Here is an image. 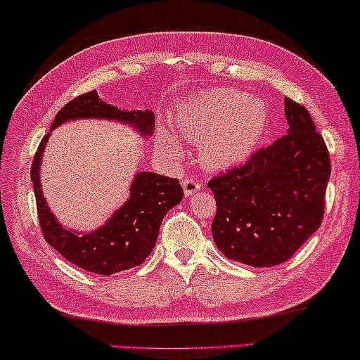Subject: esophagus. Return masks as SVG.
<instances>
[{
  "mask_svg": "<svg viewBox=\"0 0 360 360\" xmlns=\"http://www.w3.org/2000/svg\"><path fill=\"white\" fill-rule=\"evenodd\" d=\"M181 185H184V191H185L186 197H191V195H195L197 191L203 188V185L200 184V181L193 180V179H188V176H185V179L181 180Z\"/></svg>",
  "mask_w": 360,
  "mask_h": 360,
  "instance_id": "esophagus-1",
  "label": "esophagus"
}]
</instances>
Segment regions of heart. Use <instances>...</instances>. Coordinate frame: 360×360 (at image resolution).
Segmentation results:
<instances>
[{"instance_id":"b5f03b06","label":"heart","mask_w":360,"mask_h":360,"mask_svg":"<svg viewBox=\"0 0 360 360\" xmlns=\"http://www.w3.org/2000/svg\"><path fill=\"white\" fill-rule=\"evenodd\" d=\"M268 107L258 97L233 89H218L181 107L179 130L190 142H200V158L210 169H230L245 162L263 139ZM158 148L170 162L184 157L179 140L158 134Z\"/></svg>"}]
</instances>
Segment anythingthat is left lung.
<instances>
[{
  "instance_id": "1",
  "label": "left lung",
  "mask_w": 360,
  "mask_h": 360,
  "mask_svg": "<svg viewBox=\"0 0 360 360\" xmlns=\"http://www.w3.org/2000/svg\"><path fill=\"white\" fill-rule=\"evenodd\" d=\"M288 134L208 181L214 245L228 259L268 268L288 261L321 226L330 158L309 110L284 99Z\"/></svg>"
}]
</instances>
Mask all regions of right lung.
I'll use <instances>...</instances> for the list:
<instances>
[{
  "label": "right lung",
  "mask_w": 360,
  "mask_h": 360,
  "mask_svg": "<svg viewBox=\"0 0 360 360\" xmlns=\"http://www.w3.org/2000/svg\"><path fill=\"white\" fill-rule=\"evenodd\" d=\"M77 119H105L130 124L142 135H150L155 117L150 110H120L107 104L97 91L76 97L56 114L51 130ZM44 135L31 163V180L43 236L69 263L86 271L109 274L142 264L155 246L162 220L169 210L184 198V188L176 179L150 172H139L130 186V197L104 226L96 231L81 233L59 225L46 203L39 180V165L49 134Z\"/></svg>",
  "instance_id": "1"
}]
</instances>
